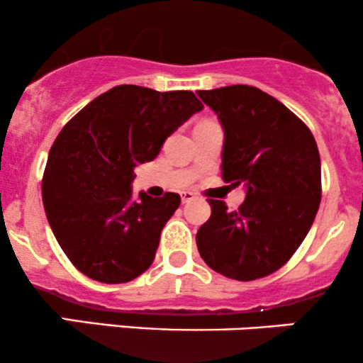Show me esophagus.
<instances>
[{
  "mask_svg": "<svg viewBox=\"0 0 363 363\" xmlns=\"http://www.w3.org/2000/svg\"><path fill=\"white\" fill-rule=\"evenodd\" d=\"M194 198H196V196H194V193H191V191H182V193H181V199H182V203H189V201H193Z\"/></svg>",
  "mask_w": 363,
  "mask_h": 363,
  "instance_id": "1",
  "label": "esophagus"
}]
</instances>
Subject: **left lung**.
Returning a JSON list of instances; mask_svg holds the SVG:
<instances>
[{
    "label": "left lung",
    "instance_id": "obj_1",
    "mask_svg": "<svg viewBox=\"0 0 363 363\" xmlns=\"http://www.w3.org/2000/svg\"><path fill=\"white\" fill-rule=\"evenodd\" d=\"M223 128L222 179L242 182L245 199L230 211L208 199L199 227L201 257L223 277L251 281L280 269L311 230L320 203V158L311 129L256 86L198 90Z\"/></svg>",
    "mask_w": 363,
    "mask_h": 363
}]
</instances>
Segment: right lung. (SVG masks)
<instances>
[{"label":"right lung","instance_id":"1","mask_svg":"<svg viewBox=\"0 0 363 363\" xmlns=\"http://www.w3.org/2000/svg\"><path fill=\"white\" fill-rule=\"evenodd\" d=\"M201 109L193 91L119 85L61 129L44 170L43 201L57 244L83 274L126 283L150 268L181 196L133 199L135 167L152 162Z\"/></svg>","mask_w":363,"mask_h":363}]
</instances>
